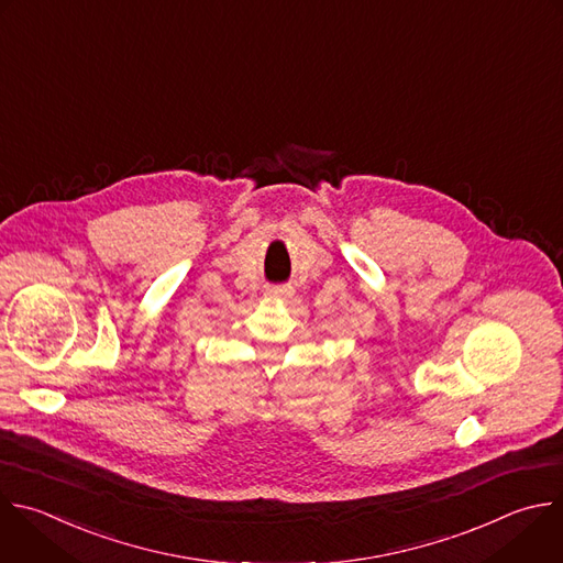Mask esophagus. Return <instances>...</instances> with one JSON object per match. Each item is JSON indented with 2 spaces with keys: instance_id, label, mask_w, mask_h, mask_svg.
I'll return each mask as SVG.
<instances>
[{
  "instance_id": "obj_1",
  "label": "esophagus",
  "mask_w": 563,
  "mask_h": 563,
  "mask_svg": "<svg viewBox=\"0 0 563 563\" xmlns=\"http://www.w3.org/2000/svg\"><path fill=\"white\" fill-rule=\"evenodd\" d=\"M291 294H294V289H291V287H285V285H272V287L265 289V296H267V298H280V300H285V298H289Z\"/></svg>"
}]
</instances>
